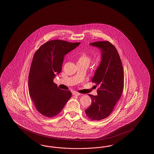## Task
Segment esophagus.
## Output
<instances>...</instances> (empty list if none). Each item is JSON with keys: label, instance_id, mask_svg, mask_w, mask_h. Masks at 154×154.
<instances>
[{"label": "esophagus", "instance_id": "esophagus-1", "mask_svg": "<svg viewBox=\"0 0 154 154\" xmlns=\"http://www.w3.org/2000/svg\"><path fill=\"white\" fill-rule=\"evenodd\" d=\"M72 94H73V95H75V96H80V95H82L81 94L78 93V92H74L72 93Z\"/></svg>", "mask_w": 154, "mask_h": 154}]
</instances>
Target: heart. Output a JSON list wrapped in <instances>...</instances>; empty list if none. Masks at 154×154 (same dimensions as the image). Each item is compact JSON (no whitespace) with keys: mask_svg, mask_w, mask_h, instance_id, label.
Instances as JSON below:
<instances>
[{"mask_svg":"<svg viewBox=\"0 0 154 154\" xmlns=\"http://www.w3.org/2000/svg\"><path fill=\"white\" fill-rule=\"evenodd\" d=\"M92 59V57L91 56L83 53L79 57L78 63L84 64L88 67V65L90 64V63L91 62Z\"/></svg>","mask_w":154,"mask_h":154,"instance_id":"obj_1","label":"heart"}]
</instances>
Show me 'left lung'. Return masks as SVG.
<instances>
[{
	"label": "left lung",
	"instance_id": "left-lung-1",
	"mask_svg": "<svg viewBox=\"0 0 154 154\" xmlns=\"http://www.w3.org/2000/svg\"><path fill=\"white\" fill-rule=\"evenodd\" d=\"M101 51V62L95 71L92 82L98 85L97 95L88 94L91 105L85 113L91 120L100 121L111 113L121 96L124 87L121 59L115 46L108 41L90 43Z\"/></svg>",
	"mask_w": 154,
	"mask_h": 154
}]
</instances>
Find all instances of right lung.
Here are the masks:
<instances>
[{
	"instance_id": "add662e5",
	"label": "right lung",
	"mask_w": 154,
	"mask_h": 154,
	"mask_svg": "<svg viewBox=\"0 0 154 154\" xmlns=\"http://www.w3.org/2000/svg\"><path fill=\"white\" fill-rule=\"evenodd\" d=\"M80 44L52 40L34 54L29 75V94L37 111L46 117L58 115L72 97L70 91L58 88L53 79L61 72L66 54Z\"/></svg>"
}]
</instances>
